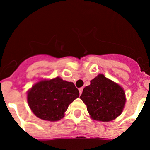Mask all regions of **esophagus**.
<instances>
[{
	"instance_id": "obj_1",
	"label": "esophagus",
	"mask_w": 150,
	"mask_h": 150,
	"mask_svg": "<svg viewBox=\"0 0 150 150\" xmlns=\"http://www.w3.org/2000/svg\"><path fill=\"white\" fill-rule=\"evenodd\" d=\"M83 87L79 88V92H80V95H81L82 92H83Z\"/></svg>"
}]
</instances>
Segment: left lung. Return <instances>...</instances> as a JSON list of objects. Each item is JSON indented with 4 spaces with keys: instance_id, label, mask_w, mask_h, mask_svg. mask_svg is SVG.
<instances>
[{
    "instance_id": "1",
    "label": "left lung",
    "mask_w": 150,
    "mask_h": 150,
    "mask_svg": "<svg viewBox=\"0 0 150 150\" xmlns=\"http://www.w3.org/2000/svg\"><path fill=\"white\" fill-rule=\"evenodd\" d=\"M80 98L92 119L100 121H112L119 116L126 102L124 89L101 74L83 89Z\"/></svg>"
}]
</instances>
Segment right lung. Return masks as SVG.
Instances as JSON below:
<instances>
[{"instance_id":"obj_1","label":"right lung","mask_w":150,"mask_h":150,"mask_svg":"<svg viewBox=\"0 0 150 150\" xmlns=\"http://www.w3.org/2000/svg\"><path fill=\"white\" fill-rule=\"evenodd\" d=\"M79 97V91L72 82L55 78L41 81L28 92L27 100L38 117L46 121L62 118L69 105Z\"/></svg>"}]
</instances>
